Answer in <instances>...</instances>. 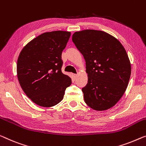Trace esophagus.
I'll use <instances>...</instances> for the list:
<instances>
[{
  "mask_svg": "<svg viewBox=\"0 0 146 146\" xmlns=\"http://www.w3.org/2000/svg\"><path fill=\"white\" fill-rule=\"evenodd\" d=\"M73 77L74 78H75V79H76V78H77V74H73Z\"/></svg>",
  "mask_w": 146,
  "mask_h": 146,
  "instance_id": "34e87169",
  "label": "esophagus"
}]
</instances>
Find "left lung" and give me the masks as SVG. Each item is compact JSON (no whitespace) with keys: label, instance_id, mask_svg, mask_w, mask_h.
<instances>
[{"label":"left lung","instance_id":"left-lung-1","mask_svg":"<svg viewBox=\"0 0 146 146\" xmlns=\"http://www.w3.org/2000/svg\"><path fill=\"white\" fill-rule=\"evenodd\" d=\"M72 40L86 62L88 83L82 88L84 100L96 111H106L125 92L131 64L125 48L113 36L93 29L77 31Z\"/></svg>","mask_w":146,"mask_h":146}]
</instances>
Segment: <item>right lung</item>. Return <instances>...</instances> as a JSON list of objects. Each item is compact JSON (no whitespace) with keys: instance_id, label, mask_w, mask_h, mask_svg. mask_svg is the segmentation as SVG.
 Masks as SVG:
<instances>
[{"instance_id":"add662e5","label":"right lung","mask_w":146,"mask_h":146,"mask_svg":"<svg viewBox=\"0 0 146 146\" xmlns=\"http://www.w3.org/2000/svg\"><path fill=\"white\" fill-rule=\"evenodd\" d=\"M71 32H46L31 40L19 53L17 76L27 96L44 108L56 106L64 98L71 79L62 72V53Z\"/></svg>"}]
</instances>
